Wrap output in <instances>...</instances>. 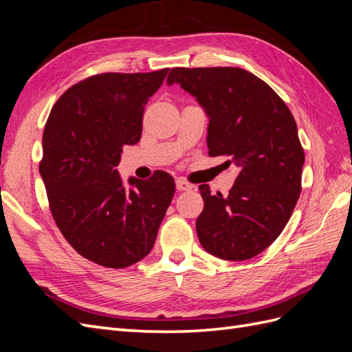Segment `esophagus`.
<instances>
[{
	"label": "esophagus",
	"instance_id": "obj_1",
	"mask_svg": "<svg viewBox=\"0 0 352 352\" xmlns=\"http://www.w3.org/2000/svg\"><path fill=\"white\" fill-rule=\"evenodd\" d=\"M176 188H177V190H192L194 189L192 185L185 182V180H182V179L176 180Z\"/></svg>",
	"mask_w": 352,
	"mask_h": 352
}]
</instances>
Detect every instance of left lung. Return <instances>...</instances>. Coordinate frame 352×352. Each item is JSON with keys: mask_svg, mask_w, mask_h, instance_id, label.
<instances>
[{"mask_svg": "<svg viewBox=\"0 0 352 352\" xmlns=\"http://www.w3.org/2000/svg\"><path fill=\"white\" fill-rule=\"evenodd\" d=\"M192 95L208 117V155H229L239 173L229 195L199 190L198 239L221 260L242 261L278 238L301 192L304 150L294 117L267 83L239 67H176L167 85Z\"/></svg>", "mask_w": 352, "mask_h": 352, "instance_id": "left-lung-1", "label": "left lung"}]
</instances>
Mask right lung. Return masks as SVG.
I'll return each mask as SVG.
<instances>
[{"label": "right lung", "instance_id": "add662e5", "mask_svg": "<svg viewBox=\"0 0 352 352\" xmlns=\"http://www.w3.org/2000/svg\"><path fill=\"white\" fill-rule=\"evenodd\" d=\"M168 69L102 73L74 85L52 107L39 173L60 232L85 258L123 269L146 257L175 194L166 172L151 179L119 170L123 146L140 142L145 104Z\"/></svg>", "mask_w": 352, "mask_h": 352}]
</instances>
